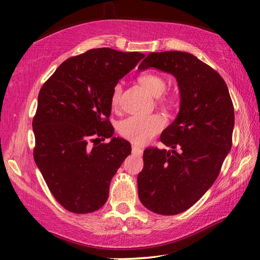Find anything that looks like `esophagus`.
I'll use <instances>...</instances> for the list:
<instances>
[{"mask_svg":"<svg viewBox=\"0 0 260 260\" xmlns=\"http://www.w3.org/2000/svg\"><path fill=\"white\" fill-rule=\"evenodd\" d=\"M132 151H133V153H136V155H142L143 149L138 147V146H133L132 147Z\"/></svg>","mask_w":260,"mask_h":260,"instance_id":"obj_1","label":"esophagus"}]
</instances>
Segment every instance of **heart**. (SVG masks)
I'll list each match as a JSON object with an SVG mask.
<instances>
[{
	"mask_svg": "<svg viewBox=\"0 0 260 260\" xmlns=\"http://www.w3.org/2000/svg\"><path fill=\"white\" fill-rule=\"evenodd\" d=\"M138 81L148 93L153 96H157L158 102L160 104H170L172 103V95L166 93L165 89L167 87V81L165 77L158 73H143L138 77ZM122 88L120 83H117L112 88L111 93V105L116 108L119 104ZM165 120L159 114H153L150 117H135L132 116L120 121L118 126L119 134L131 142L135 144H144L153 136L157 135L164 128Z\"/></svg>",
	"mask_w": 260,
	"mask_h": 260,
	"instance_id": "heart-1",
	"label": "heart"
}]
</instances>
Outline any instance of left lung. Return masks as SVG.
<instances>
[{"instance_id": "obj_1", "label": "left lung", "mask_w": 260, "mask_h": 260, "mask_svg": "<svg viewBox=\"0 0 260 260\" xmlns=\"http://www.w3.org/2000/svg\"><path fill=\"white\" fill-rule=\"evenodd\" d=\"M150 68L177 78L181 103L160 135L173 150L150 147L143 152L139 199L152 212L174 215L191 208L218 178L232 148L234 107L221 76L191 54L150 52L139 69Z\"/></svg>"}]
</instances>
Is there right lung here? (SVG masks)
Listing matches in <instances>:
<instances>
[{"label": "right lung", "instance_id": "add662e5", "mask_svg": "<svg viewBox=\"0 0 260 260\" xmlns=\"http://www.w3.org/2000/svg\"><path fill=\"white\" fill-rule=\"evenodd\" d=\"M146 56L96 48L70 57L43 83L33 118L34 160L55 200L70 212L99 210L131 143L112 138L111 93Z\"/></svg>", "mask_w": 260, "mask_h": 260}]
</instances>
